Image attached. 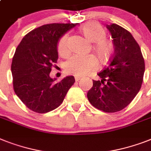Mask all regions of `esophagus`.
<instances>
[{
	"mask_svg": "<svg viewBox=\"0 0 151 151\" xmlns=\"http://www.w3.org/2000/svg\"><path fill=\"white\" fill-rule=\"evenodd\" d=\"M81 79V78H80V77H75V81H79Z\"/></svg>",
	"mask_w": 151,
	"mask_h": 151,
	"instance_id": "34e87169",
	"label": "esophagus"
}]
</instances>
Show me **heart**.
Masks as SVG:
<instances>
[{
    "label": "heart",
    "instance_id": "heart-1",
    "mask_svg": "<svg viewBox=\"0 0 151 151\" xmlns=\"http://www.w3.org/2000/svg\"><path fill=\"white\" fill-rule=\"evenodd\" d=\"M80 31L88 42H94V50L101 60H108L111 57L114 51L113 44L105 39L106 32L99 23L94 22L86 23L80 29ZM67 40L68 35L65 34L59 40L57 51L60 56H66L68 53ZM97 66L98 60L94 55H74L66 62L65 70L67 73L82 77L95 70Z\"/></svg>",
    "mask_w": 151,
    "mask_h": 151
}]
</instances>
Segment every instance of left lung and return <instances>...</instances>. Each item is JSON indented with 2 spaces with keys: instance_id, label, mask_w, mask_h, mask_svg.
I'll use <instances>...</instances> for the list:
<instances>
[{
  "instance_id": "obj_1",
  "label": "left lung",
  "mask_w": 151,
  "mask_h": 151,
  "mask_svg": "<svg viewBox=\"0 0 151 151\" xmlns=\"http://www.w3.org/2000/svg\"><path fill=\"white\" fill-rule=\"evenodd\" d=\"M115 47L108 66L93 80L87 96L90 103L105 112H116L126 108L139 92L145 71L140 47L130 32L116 24H106Z\"/></svg>"
}]
</instances>
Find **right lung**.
Wrapping results in <instances>:
<instances>
[{
    "mask_svg": "<svg viewBox=\"0 0 151 151\" xmlns=\"http://www.w3.org/2000/svg\"><path fill=\"white\" fill-rule=\"evenodd\" d=\"M78 23H52L33 29L24 36L12 59L13 88L32 111L46 113L59 107L75 82L68 76L55 83L50 77L57 62L59 40Z\"/></svg>",
    "mask_w": 151,
    "mask_h": 151,
    "instance_id": "right-lung-1",
    "label": "right lung"
}]
</instances>
